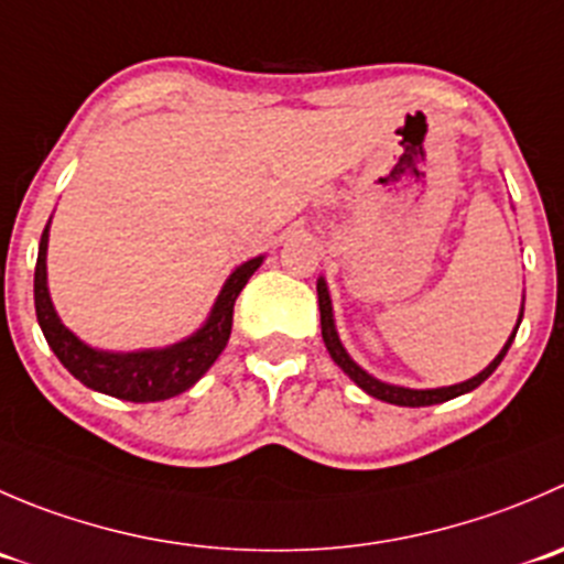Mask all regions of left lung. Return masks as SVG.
I'll use <instances>...</instances> for the list:
<instances>
[{
    "instance_id": "left-lung-1",
    "label": "left lung",
    "mask_w": 564,
    "mask_h": 564,
    "mask_svg": "<svg viewBox=\"0 0 564 564\" xmlns=\"http://www.w3.org/2000/svg\"><path fill=\"white\" fill-rule=\"evenodd\" d=\"M316 294H319V316H322V338H325V347L327 352H330V358L336 360L338 366H341L344 371H347L349 377H352L355 382H358L360 388H364L366 393H371L375 399H382V402H391V404H402V408H424V404H438V402H446V399H455L460 397V393H468L474 391L477 386H482L485 380H488L490 375L496 371V366L505 360L507 349H510L512 338H516L518 327L512 330V336L507 338L505 349H501L499 355L494 358V364L488 366V369L479 371L477 377H471V380L466 382H457V386H449V388H430V391H415V388H399V386H388V382H380L375 380L371 375H366L364 369H360L358 364H355L352 358L347 355V349L341 347V341H338V333H336V325H333V305H330V294H327V286L325 281L316 283ZM521 319H523V308H521ZM521 319H518V325H521Z\"/></svg>"
}]
</instances>
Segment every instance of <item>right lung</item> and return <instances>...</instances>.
<instances>
[{
    "label": "right lung",
    "mask_w": 564,
    "mask_h": 564,
    "mask_svg": "<svg viewBox=\"0 0 564 564\" xmlns=\"http://www.w3.org/2000/svg\"><path fill=\"white\" fill-rule=\"evenodd\" d=\"M46 245L48 226L43 228L35 264V314L48 347L76 380L85 382L93 391L109 393V397L126 399V402L171 399L193 388L206 375V369L226 349L228 336H231L234 303L261 264L259 256V259H250L237 267L223 286L206 325L184 341L165 349H145V352H101V349H93L79 341L59 322L46 289Z\"/></svg>",
    "instance_id": "obj_1"
}]
</instances>
